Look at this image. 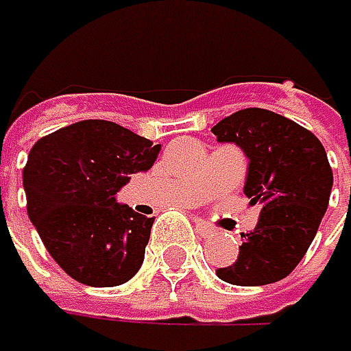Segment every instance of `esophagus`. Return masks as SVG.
<instances>
[{
  "instance_id": "obj_1",
  "label": "esophagus",
  "mask_w": 351,
  "mask_h": 351,
  "mask_svg": "<svg viewBox=\"0 0 351 351\" xmlns=\"http://www.w3.org/2000/svg\"><path fill=\"white\" fill-rule=\"evenodd\" d=\"M194 223H196V234L198 236H208V234H213V228H208L204 221H200V219H194Z\"/></svg>"
}]
</instances>
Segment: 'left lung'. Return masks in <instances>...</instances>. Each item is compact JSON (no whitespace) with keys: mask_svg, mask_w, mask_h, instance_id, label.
Listing matches in <instances>:
<instances>
[{"mask_svg":"<svg viewBox=\"0 0 351 351\" xmlns=\"http://www.w3.org/2000/svg\"><path fill=\"white\" fill-rule=\"evenodd\" d=\"M219 143H234L248 159L244 194L261 204L258 223L234 265L217 269L232 285H267L287 277L313 244L329 206L333 171L321 141L295 121L258 107L213 125Z\"/></svg>","mask_w":351,"mask_h":351,"instance_id":"8db88e82","label":"left lung"}]
</instances>
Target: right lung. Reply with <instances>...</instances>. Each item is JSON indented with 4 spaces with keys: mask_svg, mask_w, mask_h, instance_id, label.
Wrapping results in <instances>:
<instances>
[{
    "mask_svg": "<svg viewBox=\"0 0 351 351\" xmlns=\"http://www.w3.org/2000/svg\"><path fill=\"white\" fill-rule=\"evenodd\" d=\"M161 151L105 119H84L40 138L22 173L32 226L53 261L76 281L113 287L132 279L155 217L115 200L130 176L149 171Z\"/></svg>",
    "mask_w": 351,
    "mask_h": 351,
    "instance_id": "right-lung-1",
    "label": "right lung"
}]
</instances>
